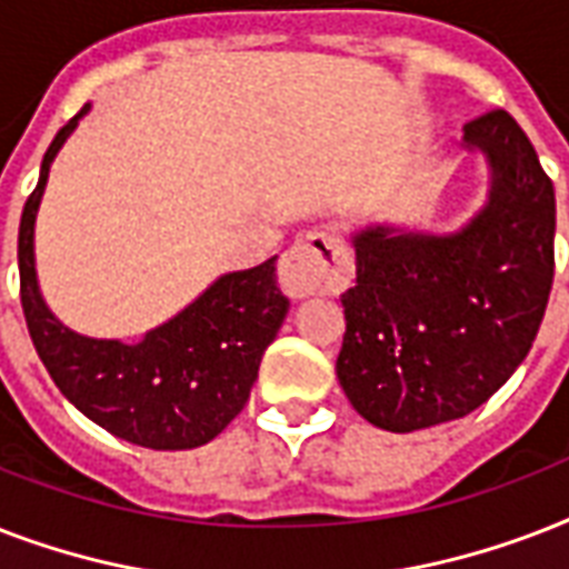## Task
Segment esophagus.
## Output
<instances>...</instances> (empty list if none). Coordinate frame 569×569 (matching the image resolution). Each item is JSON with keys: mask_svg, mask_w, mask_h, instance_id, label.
<instances>
[{"mask_svg": "<svg viewBox=\"0 0 569 569\" xmlns=\"http://www.w3.org/2000/svg\"><path fill=\"white\" fill-rule=\"evenodd\" d=\"M351 253L339 236L325 230L307 232L280 259V289L289 298L337 295L351 280Z\"/></svg>", "mask_w": 569, "mask_h": 569, "instance_id": "obj_1", "label": "esophagus"}]
</instances>
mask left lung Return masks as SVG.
Listing matches in <instances>:
<instances>
[{
    "mask_svg": "<svg viewBox=\"0 0 569 569\" xmlns=\"http://www.w3.org/2000/svg\"><path fill=\"white\" fill-rule=\"evenodd\" d=\"M490 171L458 232L372 223L351 236L337 378L366 422L410 433L481 407L526 360L556 274V189L508 111L463 127Z\"/></svg>",
    "mask_w": 569,
    "mask_h": 569,
    "instance_id": "8db88e82",
    "label": "left lung"
}]
</instances>
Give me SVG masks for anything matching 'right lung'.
<instances>
[{"label": "right lung", "instance_id": "add662e5", "mask_svg": "<svg viewBox=\"0 0 569 569\" xmlns=\"http://www.w3.org/2000/svg\"><path fill=\"white\" fill-rule=\"evenodd\" d=\"M88 109L58 129L40 164L38 186L22 206L17 262L31 342L49 378L91 422L144 449H197L241 413L262 355L289 312V298L277 289V257L218 277L136 346L82 337L61 325L40 295L34 221L52 159Z\"/></svg>", "mask_w": 569, "mask_h": 569}]
</instances>
